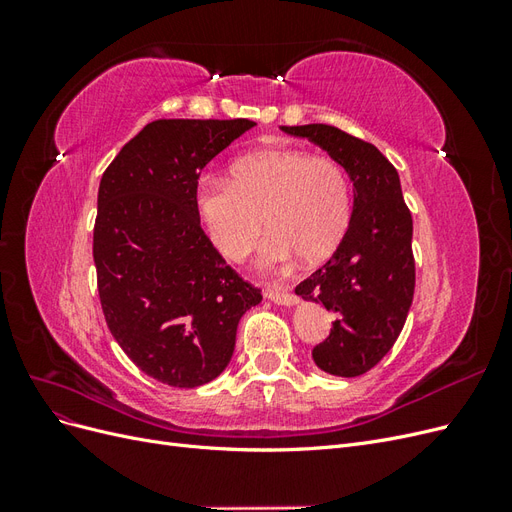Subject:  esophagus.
<instances>
[{
  "label": "esophagus",
  "instance_id": "obj_1",
  "mask_svg": "<svg viewBox=\"0 0 512 512\" xmlns=\"http://www.w3.org/2000/svg\"><path fill=\"white\" fill-rule=\"evenodd\" d=\"M267 299H271L277 305H297V297L290 292V288H282V286H271L267 288Z\"/></svg>",
  "mask_w": 512,
  "mask_h": 512
}]
</instances>
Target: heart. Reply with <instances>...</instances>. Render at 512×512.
Listing matches in <instances>:
<instances>
[{
  "mask_svg": "<svg viewBox=\"0 0 512 512\" xmlns=\"http://www.w3.org/2000/svg\"><path fill=\"white\" fill-rule=\"evenodd\" d=\"M228 179H203L196 213L220 254L241 260L262 228L260 265L286 267L301 256L309 265L329 258L352 222V188L342 164L303 149H267L239 158Z\"/></svg>",
  "mask_w": 512,
  "mask_h": 512,
  "instance_id": "1",
  "label": "heart"
}]
</instances>
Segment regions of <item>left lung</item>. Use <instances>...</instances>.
<instances>
[{"label": "left lung", "mask_w": 512, "mask_h": 512, "mask_svg": "<svg viewBox=\"0 0 512 512\" xmlns=\"http://www.w3.org/2000/svg\"><path fill=\"white\" fill-rule=\"evenodd\" d=\"M282 130L322 147L352 181L354 207L344 241L294 292L337 316L329 337L312 350L314 363L333 376H361L393 348L410 312L412 215L395 166L371 143L327 123Z\"/></svg>", "instance_id": "8db88e82"}]
</instances>
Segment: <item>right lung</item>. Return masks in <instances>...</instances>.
Masks as SVG:
<instances>
[{"mask_svg": "<svg viewBox=\"0 0 512 512\" xmlns=\"http://www.w3.org/2000/svg\"><path fill=\"white\" fill-rule=\"evenodd\" d=\"M250 119H158L104 170L94 226L98 294L130 361L168 386L218 378L241 316L262 301L226 265L196 213L198 177Z\"/></svg>", "mask_w": 512, "mask_h": 512, "instance_id": "1", "label": "right lung"}]
</instances>
